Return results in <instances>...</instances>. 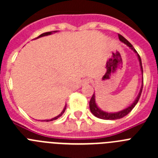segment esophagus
<instances>
[{"label": "esophagus", "instance_id": "obj_1", "mask_svg": "<svg viewBox=\"0 0 158 158\" xmlns=\"http://www.w3.org/2000/svg\"><path fill=\"white\" fill-rule=\"evenodd\" d=\"M91 82V80L89 79V78H85L83 81H82V85H89V83Z\"/></svg>", "mask_w": 158, "mask_h": 158}]
</instances>
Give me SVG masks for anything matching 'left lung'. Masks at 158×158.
<instances>
[{
    "instance_id": "8db88e82",
    "label": "left lung",
    "mask_w": 158,
    "mask_h": 158,
    "mask_svg": "<svg viewBox=\"0 0 158 158\" xmlns=\"http://www.w3.org/2000/svg\"><path fill=\"white\" fill-rule=\"evenodd\" d=\"M118 39L120 40L122 43H123L124 44H126L127 47H130L131 50L134 51V52L136 54L137 57H138V59H139V65H140V69L141 72H142V86H141L140 91H139V94L137 96V97L135 98V100H134V102L131 105L128 106L127 107L124 108V109L121 110L119 111H116V112H107V111H103L99 107V106L97 105L96 102V95H95V93H93V96H92L91 100L89 101V108H90V111L93 113V115L96 117L99 118H102V119H107V120H115V119H118V118H121L123 117L126 116L128 113H130L131 111V110L133 109L134 107H135V105L137 104V103L139 102V98H140V96L142 94V86H143V69H142V60H141L140 56L139 54L137 53L136 50L133 47V46L131 45V43L127 41V40L123 37V36L118 35Z\"/></svg>"
}]
</instances>
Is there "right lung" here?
Wrapping results in <instances>:
<instances>
[{"label": "right lung", "mask_w": 158, "mask_h": 158, "mask_svg": "<svg viewBox=\"0 0 158 158\" xmlns=\"http://www.w3.org/2000/svg\"><path fill=\"white\" fill-rule=\"evenodd\" d=\"M56 32H58V31H49V32H45V33H43V34H41V35H40V36H38V37L36 38V39H39V38H40V37H43V36L50 35L53 34V33H56ZM65 109H66V104H65V107H64V108H63V110H62V112H61V113H60L59 115H57V116H55V117H54V118H51V119H44V120H42V121H46V122H49V121H53V120H55V119H57V118H59V117H61V116H62V115H63V113L65 112Z\"/></svg>", "instance_id": "right-lung-1"}]
</instances>
